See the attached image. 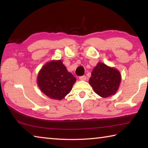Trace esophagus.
<instances>
[{"mask_svg": "<svg viewBox=\"0 0 148 148\" xmlns=\"http://www.w3.org/2000/svg\"><path fill=\"white\" fill-rule=\"evenodd\" d=\"M79 79L80 80H82V81H86V79H87V77H86V76H80L79 77Z\"/></svg>", "mask_w": 148, "mask_h": 148, "instance_id": "obj_1", "label": "esophagus"}]
</instances>
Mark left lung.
<instances>
[{
  "instance_id": "8db88e82",
  "label": "left lung",
  "mask_w": 148,
  "mask_h": 148,
  "mask_svg": "<svg viewBox=\"0 0 148 148\" xmlns=\"http://www.w3.org/2000/svg\"><path fill=\"white\" fill-rule=\"evenodd\" d=\"M121 81V76L118 70L98 62L92 70L89 83L97 95L106 98L116 93Z\"/></svg>"
}]
</instances>
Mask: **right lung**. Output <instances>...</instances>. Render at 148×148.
<instances>
[{"instance_id":"1","label":"right lung","mask_w":148,"mask_h":148,"mask_svg":"<svg viewBox=\"0 0 148 148\" xmlns=\"http://www.w3.org/2000/svg\"><path fill=\"white\" fill-rule=\"evenodd\" d=\"M76 81L61 60H53L42 67L37 76V84L43 92L51 99L61 101L68 95Z\"/></svg>"}]
</instances>
